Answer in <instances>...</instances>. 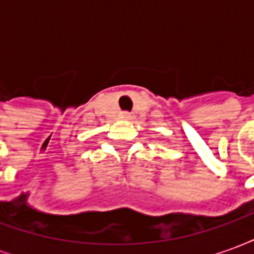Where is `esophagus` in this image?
<instances>
[{"label":"esophagus","instance_id":"esophagus-1","mask_svg":"<svg viewBox=\"0 0 254 254\" xmlns=\"http://www.w3.org/2000/svg\"><path fill=\"white\" fill-rule=\"evenodd\" d=\"M121 116L124 120H133V114L132 113H129V111H124Z\"/></svg>","mask_w":254,"mask_h":254}]
</instances>
